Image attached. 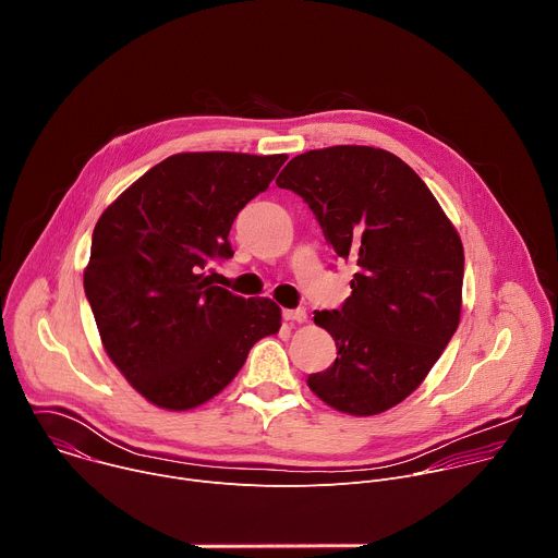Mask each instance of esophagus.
<instances>
[{
    "mask_svg": "<svg viewBox=\"0 0 558 558\" xmlns=\"http://www.w3.org/2000/svg\"><path fill=\"white\" fill-rule=\"evenodd\" d=\"M282 317L287 323H304L306 320V311L304 308H284L282 311Z\"/></svg>",
    "mask_w": 558,
    "mask_h": 558,
    "instance_id": "obj_1",
    "label": "esophagus"
}]
</instances>
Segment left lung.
<instances>
[{"instance_id": "1", "label": "left lung", "mask_w": 558, "mask_h": 558, "mask_svg": "<svg viewBox=\"0 0 558 558\" xmlns=\"http://www.w3.org/2000/svg\"><path fill=\"white\" fill-rule=\"evenodd\" d=\"M357 274L342 308L313 323L338 347L308 388L347 415H379L426 379L461 317L463 245L426 183L379 147L333 145L291 158L276 179Z\"/></svg>"}]
</instances>
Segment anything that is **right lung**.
<instances>
[{
  "instance_id": "obj_1",
  "label": "right lung",
  "mask_w": 558,
  "mask_h": 558,
  "mask_svg": "<svg viewBox=\"0 0 558 558\" xmlns=\"http://www.w3.org/2000/svg\"><path fill=\"white\" fill-rule=\"evenodd\" d=\"M287 154L181 151L134 181L95 225L84 289L101 344L145 400L192 411L280 331L269 298H241L207 276L231 258L229 229L269 187Z\"/></svg>"
}]
</instances>
